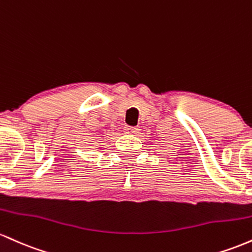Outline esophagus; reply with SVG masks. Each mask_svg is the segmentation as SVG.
Masks as SVG:
<instances>
[{
  "label": "esophagus",
  "mask_w": 252,
  "mask_h": 252,
  "mask_svg": "<svg viewBox=\"0 0 252 252\" xmlns=\"http://www.w3.org/2000/svg\"><path fill=\"white\" fill-rule=\"evenodd\" d=\"M140 131V127L139 126H125L124 127V132H125L126 134H137L139 133Z\"/></svg>",
  "instance_id": "1"
}]
</instances>
